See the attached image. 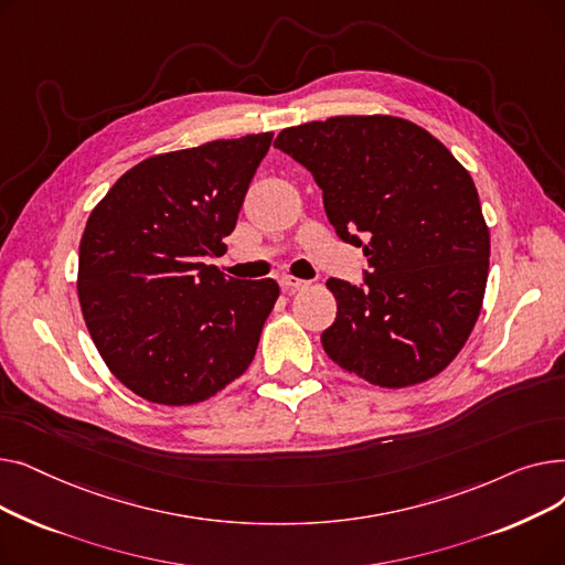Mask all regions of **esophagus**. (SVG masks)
<instances>
[{
  "label": "esophagus",
  "mask_w": 565,
  "mask_h": 565,
  "mask_svg": "<svg viewBox=\"0 0 565 565\" xmlns=\"http://www.w3.org/2000/svg\"><path fill=\"white\" fill-rule=\"evenodd\" d=\"M281 288L288 290V292H295V290H307L311 286V281H305V279H295V277H281L279 279Z\"/></svg>",
  "instance_id": "34e87169"
}]
</instances>
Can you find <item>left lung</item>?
Returning a JSON list of instances; mask_svg holds the SVG:
<instances>
[{
    "label": "left lung",
    "instance_id": "8db88e82",
    "mask_svg": "<svg viewBox=\"0 0 565 565\" xmlns=\"http://www.w3.org/2000/svg\"><path fill=\"white\" fill-rule=\"evenodd\" d=\"M275 146L311 171L337 235L369 256L362 286L328 279L330 360L394 390L447 369L477 324L490 265L467 169L424 128L380 114L286 128Z\"/></svg>",
    "mask_w": 565,
    "mask_h": 565
}]
</instances>
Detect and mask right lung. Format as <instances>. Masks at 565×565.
<instances>
[{
    "instance_id": "obj_1",
    "label": "right lung",
    "mask_w": 565,
    "mask_h": 565,
    "mask_svg": "<svg viewBox=\"0 0 565 565\" xmlns=\"http://www.w3.org/2000/svg\"><path fill=\"white\" fill-rule=\"evenodd\" d=\"M273 132L153 156L94 207L77 295L100 358L137 396L192 405L252 364L279 286L201 263L224 249Z\"/></svg>"
}]
</instances>
